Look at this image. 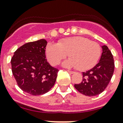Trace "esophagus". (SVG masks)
Listing matches in <instances>:
<instances>
[{
  "mask_svg": "<svg viewBox=\"0 0 123 123\" xmlns=\"http://www.w3.org/2000/svg\"><path fill=\"white\" fill-rule=\"evenodd\" d=\"M67 72H68V73H70V74H74V72H72V71H70V70H68Z\"/></svg>",
  "mask_w": 123,
  "mask_h": 123,
  "instance_id": "1",
  "label": "esophagus"
}]
</instances>
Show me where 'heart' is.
<instances>
[{
	"label": "heart",
	"mask_w": 123,
	"mask_h": 123,
	"mask_svg": "<svg viewBox=\"0 0 123 123\" xmlns=\"http://www.w3.org/2000/svg\"><path fill=\"white\" fill-rule=\"evenodd\" d=\"M101 49L98 43L82 36H74L60 40L57 44L49 43L46 49L48 61L56 65L69 55L70 56L62 65L67 68H77L81 71L94 67L100 55Z\"/></svg>",
	"instance_id": "heart-1"
}]
</instances>
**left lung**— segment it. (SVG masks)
I'll list each match as a JSON object with an SVG mask.
<instances>
[{
  "label": "left lung",
  "instance_id": "obj_1",
  "mask_svg": "<svg viewBox=\"0 0 123 123\" xmlns=\"http://www.w3.org/2000/svg\"><path fill=\"white\" fill-rule=\"evenodd\" d=\"M102 52L98 63L92 69L82 72L80 84L74 87L85 96H95L102 93L108 86L114 70L113 56L106 45H102Z\"/></svg>",
  "mask_w": 123,
  "mask_h": 123
}]
</instances>
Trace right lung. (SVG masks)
<instances>
[{
    "label": "right lung",
    "instance_id": "1",
    "mask_svg": "<svg viewBox=\"0 0 123 123\" xmlns=\"http://www.w3.org/2000/svg\"><path fill=\"white\" fill-rule=\"evenodd\" d=\"M47 41L44 39L27 43L14 52L12 72L19 88L32 96L45 94L55 85L58 70L46 59Z\"/></svg>",
    "mask_w": 123,
    "mask_h": 123
}]
</instances>
